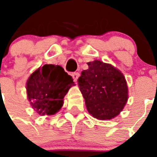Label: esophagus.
<instances>
[{
  "instance_id": "esophagus-1",
  "label": "esophagus",
  "mask_w": 157,
  "mask_h": 157,
  "mask_svg": "<svg viewBox=\"0 0 157 157\" xmlns=\"http://www.w3.org/2000/svg\"><path fill=\"white\" fill-rule=\"evenodd\" d=\"M71 76H72V77H73V79L75 80V81H77V79H78L79 76H80V74H79V72H73V73L71 74Z\"/></svg>"
}]
</instances>
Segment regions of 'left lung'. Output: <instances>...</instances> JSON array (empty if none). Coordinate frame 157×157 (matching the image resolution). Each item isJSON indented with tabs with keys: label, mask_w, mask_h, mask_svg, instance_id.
<instances>
[{
	"label": "left lung",
	"mask_w": 157,
	"mask_h": 157,
	"mask_svg": "<svg viewBox=\"0 0 157 157\" xmlns=\"http://www.w3.org/2000/svg\"><path fill=\"white\" fill-rule=\"evenodd\" d=\"M78 86L88 112L98 120H110L121 112L128 99L124 76L111 64L99 60L88 63Z\"/></svg>",
	"instance_id": "8db88e82"
}]
</instances>
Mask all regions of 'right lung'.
Instances as JSON below:
<instances>
[{"instance_id": "obj_1", "label": "right lung", "mask_w": 157, "mask_h": 157, "mask_svg": "<svg viewBox=\"0 0 157 157\" xmlns=\"http://www.w3.org/2000/svg\"><path fill=\"white\" fill-rule=\"evenodd\" d=\"M73 84L72 77L62 67L45 64L28 78V98L38 114L53 115L61 108L64 96Z\"/></svg>"}]
</instances>
